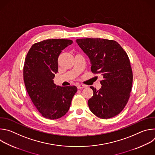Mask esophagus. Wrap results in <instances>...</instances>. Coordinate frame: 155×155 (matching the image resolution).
Segmentation results:
<instances>
[{
    "instance_id": "esophagus-1",
    "label": "esophagus",
    "mask_w": 155,
    "mask_h": 155,
    "mask_svg": "<svg viewBox=\"0 0 155 155\" xmlns=\"http://www.w3.org/2000/svg\"><path fill=\"white\" fill-rule=\"evenodd\" d=\"M86 86L85 85H83V84H78L77 86V88L78 89H83V88H84L86 87Z\"/></svg>"
}]
</instances>
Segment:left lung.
Instances as JSON below:
<instances>
[{
    "label": "left lung",
    "instance_id": "1",
    "mask_svg": "<svg viewBox=\"0 0 155 155\" xmlns=\"http://www.w3.org/2000/svg\"><path fill=\"white\" fill-rule=\"evenodd\" d=\"M76 42L88 56L93 73L101 74V88L93 86V96L88 100L91 112L102 119L119 114L126 106L131 91L132 72L129 58L114 40L79 38Z\"/></svg>",
    "mask_w": 155,
    "mask_h": 155
}]
</instances>
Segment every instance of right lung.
<instances>
[{"label": "right lung", "instance_id": "right-lung-1", "mask_svg": "<svg viewBox=\"0 0 155 155\" xmlns=\"http://www.w3.org/2000/svg\"><path fill=\"white\" fill-rule=\"evenodd\" d=\"M72 43L67 39H47L34 44L27 54L23 69L25 86L34 105L46 118L56 120L65 115L77 91L75 86H60L53 80L59 54Z\"/></svg>", "mask_w": 155, "mask_h": 155}]
</instances>
